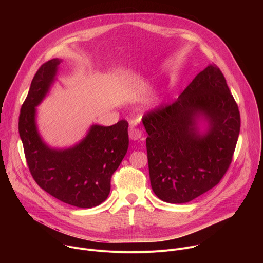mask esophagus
I'll use <instances>...</instances> for the list:
<instances>
[{"mask_svg":"<svg viewBox=\"0 0 263 263\" xmlns=\"http://www.w3.org/2000/svg\"><path fill=\"white\" fill-rule=\"evenodd\" d=\"M141 136H142L141 131L138 128H136L134 125H132L130 130H129V137H130V139L138 140L139 138H141Z\"/></svg>","mask_w":263,"mask_h":263,"instance_id":"1","label":"esophagus"}]
</instances>
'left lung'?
<instances>
[{
  "label": "left lung",
  "instance_id": "1",
  "mask_svg": "<svg viewBox=\"0 0 263 263\" xmlns=\"http://www.w3.org/2000/svg\"><path fill=\"white\" fill-rule=\"evenodd\" d=\"M200 117L209 123L197 128ZM154 194L187 203L211 190L227 173L240 130L238 106L215 64L199 72L178 99L142 117Z\"/></svg>",
  "mask_w": 263,
  "mask_h": 263
}]
</instances>
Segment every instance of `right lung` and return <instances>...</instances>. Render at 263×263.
<instances>
[{"label": "right lung", "mask_w": 263, "mask_h": 263, "mask_svg": "<svg viewBox=\"0 0 263 263\" xmlns=\"http://www.w3.org/2000/svg\"><path fill=\"white\" fill-rule=\"evenodd\" d=\"M61 60L44 63L31 82L22 106L18 132L30 173L40 187L63 203L92 208L110 193V181L129 146L128 122L104 127L92 125L87 135L69 148L49 147L36 128V106L55 80Z\"/></svg>", "instance_id": "add662e5"}]
</instances>
